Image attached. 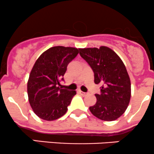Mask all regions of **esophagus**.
I'll use <instances>...</instances> for the list:
<instances>
[{
  "mask_svg": "<svg viewBox=\"0 0 154 154\" xmlns=\"http://www.w3.org/2000/svg\"><path fill=\"white\" fill-rule=\"evenodd\" d=\"M79 92L80 93V94H82V96H86V95H87V94H88V93H86V92H84V91H81V90H79Z\"/></svg>",
  "mask_w": 154,
  "mask_h": 154,
  "instance_id": "1",
  "label": "esophagus"
}]
</instances>
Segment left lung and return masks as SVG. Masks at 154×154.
<instances>
[{
    "label": "left lung",
    "instance_id": "8db88e82",
    "mask_svg": "<svg viewBox=\"0 0 154 154\" xmlns=\"http://www.w3.org/2000/svg\"><path fill=\"white\" fill-rule=\"evenodd\" d=\"M94 74V83H101L95 105L89 107L97 118L107 122L116 120L127 110L131 97V83L125 65L114 51L107 46L79 49Z\"/></svg>",
    "mask_w": 154,
    "mask_h": 154
}]
</instances>
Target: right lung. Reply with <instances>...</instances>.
<instances>
[{
  "label": "right lung",
  "instance_id": "obj_1",
  "mask_svg": "<svg viewBox=\"0 0 154 154\" xmlns=\"http://www.w3.org/2000/svg\"><path fill=\"white\" fill-rule=\"evenodd\" d=\"M79 51L76 48L54 46L38 58L27 82L30 105L39 118L54 121L65 114L75 91L58 86L67 70V66Z\"/></svg>",
  "mask_w": 154,
  "mask_h": 154
}]
</instances>
